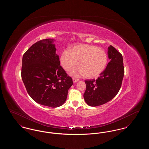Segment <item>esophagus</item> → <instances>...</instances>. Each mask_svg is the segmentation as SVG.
<instances>
[{"mask_svg":"<svg viewBox=\"0 0 149 149\" xmlns=\"http://www.w3.org/2000/svg\"><path fill=\"white\" fill-rule=\"evenodd\" d=\"M79 80V79H77V78H72V81H73V82L74 83H76V82H77Z\"/></svg>","mask_w":149,"mask_h":149,"instance_id":"obj_1","label":"esophagus"}]
</instances>
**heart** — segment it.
Wrapping results in <instances>:
<instances>
[{
	"mask_svg": "<svg viewBox=\"0 0 149 149\" xmlns=\"http://www.w3.org/2000/svg\"><path fill=\"white\" fill-rule=\"evenodd\" d=\"M62 66L66 71L74 68L78 62L79 69L71 71L73 76L84 75L87 78L97 77L106 66L107 56L100 48L90 45H78L69 51H64L60 56Z\"/></svg>",
	"mask_w": 149,
	"mask_h": 149,
	"instance_id": "obj_1",
	"label": "heart"
}]
</instances>
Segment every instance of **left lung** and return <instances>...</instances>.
<instances>
[{
  "mask_svg": "<svg viewBox=\"0 0 149 149\" xmlns=\"http://www.w3.org/2000/svg\"><path fill=\"white\" fill-rule=\"evenodd\" d=\"M111 61L97 80H85L86 88L84 98L88 105L96 107L104 104L113 98L120 89L124 76L122 55L113 46L108 51Z\"/></svg>",
  "mask_w": 149,
  "mask_h": 149,
  "instance_id": "left-lung-1",
  "label": "left lung"
}]
</instances>
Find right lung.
<instances>
[{"label":"right lung","instance_id":"add662e5","mask_svg":"<svg viewBox=\"0 0 149 149\" xmlns=\"http://www.w3.org/2000/svg\"><path fill=\"white\" fill-rule=\"evenodd\" d=\"M53 39L32 45L22 58L21 77L29 96L43 106L56 108L67 98L72 78L60 66Z\"/></svg>","mask_w":149,"mask_h":149}]
</instances>
